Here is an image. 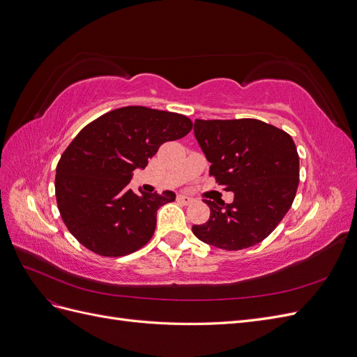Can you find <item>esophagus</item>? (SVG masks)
<instances>
[{"label": "esophagus", "mask_w": 357, "mask_h": 357, "mask_svg": "<svg viewBox=\"0 0 357 357\" xmlns=\"http://www.w3.org/2000/svg\"><path fill=\"white\" fill-rule=\"evenodd\" d=\"M177 201L181 202V204H185V205H189V204L193 202V198L186 197V195H178V197H177Z\"/></svg>", "instance_id": "34e87169"}]
</instances>
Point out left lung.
I'll return each instance as SVG.
<instances>
[{"label":"left lung","instance_id":"left-lung-1","mask_svg":"<svg viewBox=\"0 0 357 357\" xmlns=\"http://www.w3.org/2000/svg\"><path fill=\"white\" fill-rule=\"evenodd\" d=\"M195 137L211 165L210 176L234 202L202 199L210 219L193 225L197 238L223 250L264 241L283 220L299 185V156L291 137L257 119L195 121Z\"/></svg>","mask_w":357,"mask_h":357}]
</instances>
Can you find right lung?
Returning <instances> with one entry per match:
<instances>
[{"label": "right lung", "mask_w": 357, "mask_h": 357, "mask_svg": "<svg viewBox=\"0 0 357 357\" xmlns=\"http://www.w3.org/2000/svg\"><path fill=\"white\" fill-rule=\"evenodd\" d=\"M192 126L186 116L143 105L121 107L86 125L62 153L55 177L58 210L74 238L105 257L146 245L159 207L176 195H137L129 181L160 144L188 135Z\"/></svg>", "instance_id": "add662e5"}]
</instances>
